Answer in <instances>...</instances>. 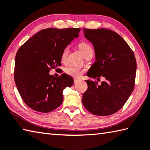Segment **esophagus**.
<instances>
[{"mask_svg": "<svg viewBox=\"0 0 150 150\" xmlns=\"http://www.w3.org/2000/svg\"><path fill=\"white\" fill-rule=\"evenodd\" d=\"M79 79H74V83L75 84V83H77V82H79Z\"/></svg>", "mask_w": 150, "mask_h": 150, "instance_id": "esophagus-1", "label": "esophagus"}]
</instances>
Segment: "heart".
<instances>
[{
    "label": "heart",
    "instance_id": "heart-1",
    "mask_svg": "<svg viewBox=\"0 0 150 150\" xmlns=\"http://www.w3.org/2000/svg\"><path fill=\"white\" fill-rule=\"evenodd\" d=\"M79 48L81 52H82L84 56L85 55L87 52L92 50L91 46H90L88 43L84 42H81V43H79ZM68 52H69V48H68V47L65 48L62 54V61H65V59H66L68 54ZM65 72H66L67 75L76 78L80 77L83 73V71L81 70L79 67L72 66L66 67V69H65Z\"/></svg>",
    "mask_w": 150,
    "mask_h": 150
}]
</instances>
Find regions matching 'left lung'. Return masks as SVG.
<instances>
[{
  "instance_id": "1",
  "label": "left lung",
  "mask_w": 150,
  "mask_h": 150,
  "mask_svg": "<svg viewBox=\"0 0 150 150\" xmlns=\"http://www.w3.org/2000/svg\"><path fill=\"white\" fill-rule=\"evenodd\" d=\"M84 37L92 43L95 62L86 75L105 78L101 84L85 80L88 88L82 102L96 115L106 116L118 111L134 90L137 62L127 42L115 31L107 29H83Z\"/></svg>"
}]
</instances>
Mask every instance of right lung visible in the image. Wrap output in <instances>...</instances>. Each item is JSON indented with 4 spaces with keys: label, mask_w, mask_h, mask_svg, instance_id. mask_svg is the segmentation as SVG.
Instances as JSON below:
<instances>
[{
    "label": "right lung",
    "mask_w": 150,
    "mask_h": 150,
    "mask_svg": "<svg viewBox=\"0 0 150 150\" xmlns=\"http://www.w3.org/2000/svg\"><path fill=\"white\" fill-rule=\"evenodd\" d=\"M79 28L40 30L19 48L16 55L14 81L25 104L35 111L48 113L63 102V91L73 84L66 73L58 77L49 74L61 66L62 52L74 39Z\"/></svg>",
    "instance_id": "right-lung-1"
}]
</instances>
